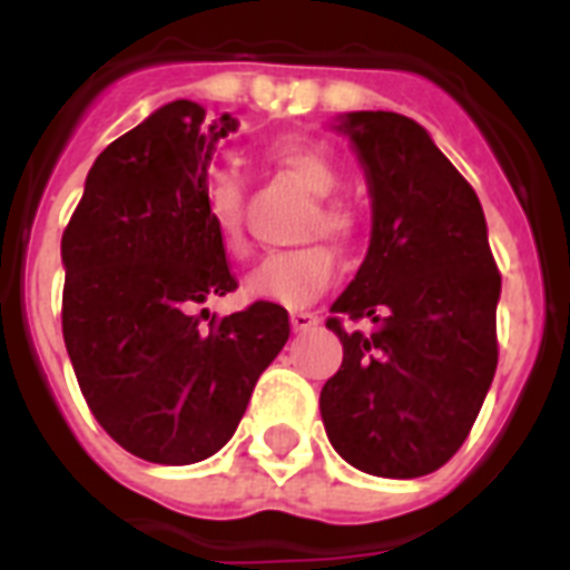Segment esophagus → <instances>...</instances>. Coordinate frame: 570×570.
<instances>
[{
  "mask_svg": "<svg viewBox=\"0 0 570 570\" xmlns=\"http://www.w3.org/2000/svg\"><path fill=\"white\" fill-rule=\"evenodd\" d=\"M289 322H293V331H298V334H302V331H311L313 325L320 322V316L311 311H293L289 313Z\"/></svg>",
  "mask_w": 570,
  "mask_h": 570,
  "instance_id": "obj_1",
  "label": "esophagus"
}]
</instances>
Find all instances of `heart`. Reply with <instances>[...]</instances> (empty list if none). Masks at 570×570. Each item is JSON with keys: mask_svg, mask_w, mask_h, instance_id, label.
I'll list each match as a JSON object with an SVG mask.
<instances>
[{"mask_svg": "<svg viewBox=\"0 0 570 570\" xmlns=\"http://www.w3.org/2000/svg\"><path fill=\"white\" fill-rule=\"evenodd\" d=\"M268 163L286 177H293L302 189L316 195L313 209L307 213V224H304V236L325 233L331 239L352 242L361 233V215L355 213V206L331 197V191H337L343 174L322 147L307 145V141H284L268 150ZM242 200H245V183H242L239 171L218 168L209 174L204 191L206 222L213 227L218 245L233 257H242L248 250ZM334 275H337V254L325 242H311L302 248L266 254L245 281V289L254 298L302 307V304L320 298L331 286Z\"/></svg>", "mask_w": 570, "mask_h": 570, "instance_id": "obj_1", "label": "heart"}]
</instances>
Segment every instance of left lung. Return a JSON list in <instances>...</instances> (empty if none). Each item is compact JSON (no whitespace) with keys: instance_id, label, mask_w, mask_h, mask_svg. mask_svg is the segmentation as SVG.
I'll use <instances>...</instances> for the list:
<instances>
[{"instance_id":"left-lung-1","label":"left lung","mask_w":570,"mask_h":570,"mask_svg":"<svg viewBox=\"0 0 570 570\" xmlns=\"http://www.w3.org/2000/svg\"><path fill=\"white\" fill-rule=\"evenodd\" d=\"M337 129L370 180L373 239L325 322L343 364L322 387V423L352 468L416 479L461 450L494 381L500 272L476 191L416 120L352 111Z\"/></svg>"}]
</instances>
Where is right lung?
<instances>
[{
    "label": "right lung",
    "instance_id": "1",
    "mask_svg": "<svg viewBox=\"0 0 570 570\" xmlns=\"http://www.w3.org/2000/svg\"><path fill=\"white\" fill-rule=\"evenodd\" d=\"M239 127L174 100L111 141L61 236V331L76 381L115 443L195 464L230 441L250 390L289 340L281 304L197 307L236 289L206 222V165Z\"/></svg>",
    "mask_w": 570,
    "mask_h": 570
}]
</instances>
